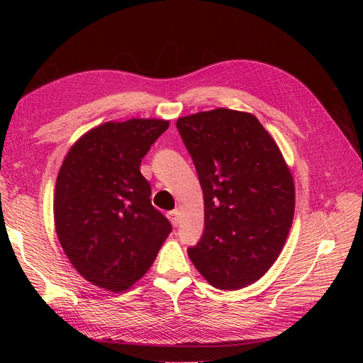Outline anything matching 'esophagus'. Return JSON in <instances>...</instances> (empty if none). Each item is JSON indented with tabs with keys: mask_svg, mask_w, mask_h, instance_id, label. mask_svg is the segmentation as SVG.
<instances>
[{
	"mask_svg": "<svg viewBox=\"0 0 363 363\" xmlns=\"http://www.w3.org/2000/svg\"><path fill=\"white\" fill-rule=\"evenodd\" d=\"M168 218L171 219V224H172L174 227H177L179 223H180V211H179V208H175V211H171V212L168 213Z\"/></svg>",
	"mask_w": 363,
	"mask_h": 363,
	"instance_id": "esophagus-1",
	"label": "esophagus"
}]
</instances>
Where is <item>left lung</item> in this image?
<instances>
[{"mask_svg":"<svg viewBox=\"0 0 363 363\" xmlns=\"http://www.w3.org/2000/svg\"><path fill=\"white\" fill-rule=\"evenodd\" d=\"M177 128L204 196V232L188 255L212 286L245 288L272 267L288 238L292 174L251 113L219 107L180 118Z\"/></svg>","mask_w":363,"mask_h":363,"instance_id":"8db88e82","label":"left lung"}]
</instances>
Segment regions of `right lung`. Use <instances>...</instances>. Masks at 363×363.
<instances>
[{
  "instance_id": "obj_1",
  "label": "right lung",
  "mask_w": 363,
  "mask_h": 363,
  "mask_svg": "<svg viewBox=\"0 0 363 363\" xmlns=\"http://www.w3.org/2000/svg\"><path fill=\"white\" fill-rule=\"evenodd\" d=\"M163 119L106 123L68 151L54 192V225L74 268L95 286L127 291L150 269L171 223L151 204L140 162Z\"/></svg>"
}]
</instances>
